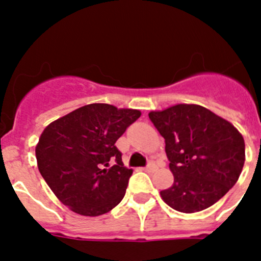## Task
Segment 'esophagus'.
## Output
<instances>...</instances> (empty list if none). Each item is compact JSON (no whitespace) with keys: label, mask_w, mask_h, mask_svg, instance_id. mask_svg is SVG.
Returning a JSON list of instances; mask_svg holds the SVG:
<instances>
[{"label":"esophagus","mask_w":261,"mask_h":261,"mask_svg":"<svg viewBox=\"0 0 261 261\" xmlns=\"http://www.w3.org/2000/svg\"><path fill=\"white\" fill-rule=\"evenodd\" d=\"M156 168H158V167H156L155 163L151 162V163H149V165H147L146 167L142 168V170H144V171H146V172H154L156 170Z\"/></svg>","instance_id":"obj_1"}]
</instances>
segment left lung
Listing matches in <instances>:
<instances>
[{
    "label": "left lung",
    "mask_w": 261,
    "mask_h": 261,
    "mask_svg": "<svg viewBox=\"0 0 261 261\" xmlns=\"http://www.w3.org/2000/svg\"><path fill=\"white\" fill-rule=\"evenodd\" d=\"M149 117L165 138L174 174V184L161 191L168 206L181 213L201 212L238 181L244 140L227 120L199 105H175L151 111Z\"/></svg>",
    "instance_id": "8db88e82"
}]
</instances>
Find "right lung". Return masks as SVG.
Instances as JSON below:
<instances>
[{
	"mask_svg": "<svg viewBox=\"0 0 261 261\" xmlns=\"http://www.w3.org/2000/svg\"><path fill=\"white\" fill-rule=\"evenodd\" d=\"M141 112L93 103L55 120L35 147L38 168L57 199L81 216H102L123 200L132 168L115 142Z\"/></svg>",
	"mask_w": 261,
	"mask_h": 261,
	"instance_id": "obj_1",
	"label": "right lung"
}]
</instances>
